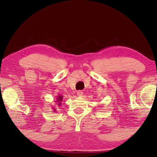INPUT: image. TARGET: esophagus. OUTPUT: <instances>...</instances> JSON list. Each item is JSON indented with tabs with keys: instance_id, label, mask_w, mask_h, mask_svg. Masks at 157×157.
Returning a JSON list of instances; mask_svg holds the SVG:
<instances>
[{
	"instance_id": "34e87169",
	"label": "esophagus",
	"mask_w": 157,
	"mask_h": 157,
	"mask_svg": "<svg viewBox=\"0 0 157 157\" xmlns=\"http://www.w3.org/2000/svg\"><path fill=\"white\" fill-rule=\"evenodd\" d=\"M77 95H78V96H82V95H83V92L81 91H78V92H77Z\"/></svg>"
}]
</instances>
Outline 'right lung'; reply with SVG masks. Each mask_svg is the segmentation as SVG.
<instances>
[{"label":"right lung","mask_w":157,"mask_h":157,"mask_svg":"<svg viewBox=\"0 0 157 157\" xmlns=\"http://www.w3.org/2000/svg\"><path fill=\"white\" fill-rule=\"evenodd\" d=\"M62 100H63V96H62V95H57V100H56V101H55V104L59 106V107H60V105H62V103H61V102H62ZM52 109H54L55 111H56V109H55V107H52Z\"/></svg>","instance_id":"obj_1"}]
</instances>
